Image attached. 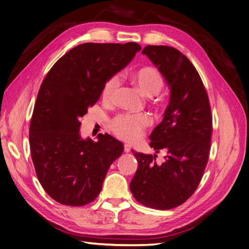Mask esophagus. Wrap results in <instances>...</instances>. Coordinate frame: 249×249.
I'll return each mask as SVG.
<instances>
[{
    "mask_svg": "<svg viewBox=\"0 0 249 249\" xmlns=\"http://www.w3.org/2000/svg\"><path fill=\"white\" fill-rule=\"evenodd\" d=\"M131 151V146L129 144H124V152L129 153Z\"/></svg>",
    "mask_w": 249,
    "mask_h": 249,
    "instance_id": "34e87169",
    "label": "esophagus"
}]
</instances>
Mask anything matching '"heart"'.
<instances>
[{
	"label": "heart",
	"instance_id": "b5f03b06",
	"mask_svg": "<svg viewBox=\"0 0 249 249\" xmlns=\"http://www.w3.org/2000/svg\"><path fill=\"white\" fill-rule=\"evenodd\" d=\"M130 81L146 97L158 95L165 84L161 73L152 67H144L133 71L130 75ZM118 88L119 79L116 76L107 81L101 93L105 103H113ZM150 123L151 120L146 115H119L110 121L109 129L119 139L133 142L141 139Z\"/></svg>",
	"mask_w": 249,
	"mask_h": 249
}]
</instances>
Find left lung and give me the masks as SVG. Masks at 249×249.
<instances>
[{"label": "left lung", "mask_w": 249, "mask_h": 249, "mask_svg": "<svg viewBox=\"0 0 249 249\" xmlns=\"http://www.w3.org/2000/svg\"><path fill=\"white\" fill-rule=\"evenodd\" d=\"M142 53L158 68L170 87L163 121L150 135L157 155L133 152L139 167L130 182L141 204L159 210L181 205L196 191L209 158L213 116L206 89L192 62L170 46L149 45Z\"/></svg>", "instance_id": "8db88e82"}]
</instances>
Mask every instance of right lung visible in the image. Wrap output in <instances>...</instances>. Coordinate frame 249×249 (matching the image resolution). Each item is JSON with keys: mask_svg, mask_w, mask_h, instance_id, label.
Wrapping results in <instances>:
<instances>
[{"mask_svg": "<svg viewBox=\"0 0 249 249\" xmlns=\"http://www.w3.org/2000/svg\"><path fill=\"white\" fill-rule=\"evenodd\" d=\"M142 49L126 44L85 43L63 55L40 87L30 126L31 154L46 193L68 206L96 199L107 172L124 145L109 134L82 140L81 118L100 97L108 79Z\"/></svg>", "mask_w": 249, "mask_h": 249, "instance_id": "obj_1", "label": "right lung"}]
</instances>
